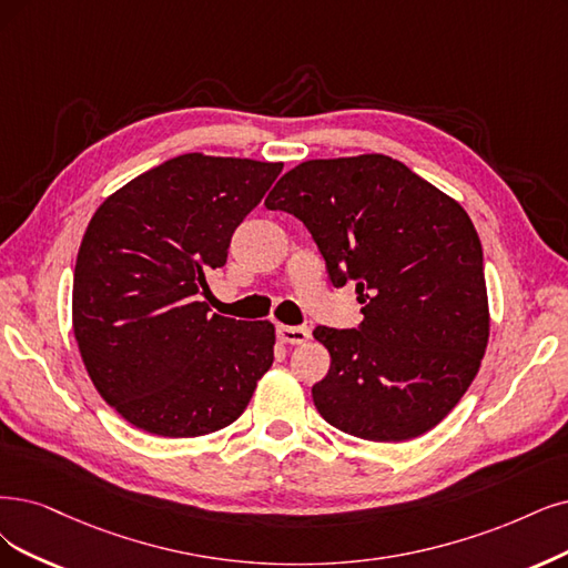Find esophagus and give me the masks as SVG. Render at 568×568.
I'll return each instance as SVG.
<instances>
[{
    "instance_id": "obj_1",
    "label": "esophagus",
    "mask_w": 568,
    "mask_h": 568,
    "mask_svg": "<svg viewBox=\"0 0 568 568\" xmlns=\"http://www.w3.org/2000/svg\"><path fill=\"white\" fill-rule=\"evenodd\" d=\"M311 337L308 327H295V325H278V339L283 344H304Z\"/></svg>"
}]
</instances>
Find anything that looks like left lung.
<instances>
[{
	"label": "left lung",
	"instance_id": "left-lung-1",
	"mask_svg": "<svg viewBox=\"0 0 568 568\" xmlns=\"http://www.w3.org/2000/svg\"><path fill=\"white\" fill-rule=\"evenodd\" d=\"M264 205L302 220L332 285L353 281L365 304L358 329H313L332 358L313 386L321 416L372 443L435 428L489 342L481 243L466 210L384 154L304 161Z\"/></svg>",
	"mask_w": 568,
	"mask_h": 568
}]
</instances>
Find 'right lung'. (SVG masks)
I'll return each mask as SVG.
<instances>
[{
	"label": "right lung",
	"instance_id": "obj_1",
	"mask_svg": "<svg viewBox=\"0 0 568 568\" xmlns=\"http://www.w3.org/2000/svg\"><path fill=\"white\" fill-rule=\"evenodd\" d=\"M281 171L182 154L116 189L91 217L74 266V339L102 400L135 428L222 430L268 372L276 327L217 316L199 300Z\"/></svg>",
	"mask_w": 568,
	"mask_h": 568
}]
</instances>
